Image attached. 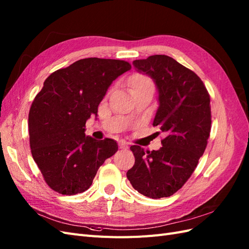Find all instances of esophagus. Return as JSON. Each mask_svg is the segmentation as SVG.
I'll return each instance as SVG.
<instances>
[{
	"mask_svg": "<svg viewBox=\"0 0 249 249\" xmlns=\"http://www.w3.org/2000/svg\"><path fill=\"white\" fill-rule=\"evenodd\" d=\"M119 148L120 149H123V150H126V149H128V144L126 143V142H120L119 143Z\"/></svg>",
	"mask_w": 249,
	"mask_h": 249,
	"instance_id": "1",
	"label": "esophagus"
}]
</instances>
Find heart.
Listing matches in <instances>:
<instances>
[{
    "label": "heart",
    "mask_w": 249,
    "mask_h": 249,
    "mask_svg": "<svg viewBox=\"0 0 249 249\" xmlns=\"http://www.w3.org/2000/svg\"><path fill=\"white\" fill-rule=\"evenodd\" d=\"M129 84L134 93L146 89H154L152 80L144 74H134L131 76L129 79Z\"/></svg>",
    "instance_id": "obj_1"
}]
</instances>
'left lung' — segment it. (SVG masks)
Here are the masks:
<instances>
[{"label": "left lung", "instance_id": "obj_1", "mask_svg": "<svg viewBox=\"0 0 249 249\" xmlns=\"http://www.w3.org/2000/svg\"><path fill=\"white\" fill-rule=\"evenodd\" d=\"M133 66L156 84L160 106L153 126L166 137L159 150L131 146L136 161L126 175L144 196L169 197L187 182L207 148L212 124L210 95L193 71L170 56L152 55L134 60Z\"/></svg>", "mask_w": 249, "mask_h": 249}]
</instances>
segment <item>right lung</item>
Returning <instances> with one entry per match:
<instances>
[{
	"label": "right lung",
	"mask_w": 249,
	"mask_h": 249,
	"mask_svg": "<svg viewBox=\"0 0 249 249\" xmlns=\"http://www.w3.org/2000/svg\"><path fill=\"white\" fill-rule=\"evenodd\" d=\"M129 62L97 57L55 71L34 98L28 119L30 148L48 186L62 195L87 191L98 169L118 151L111 139L85 136V123Z\"/></svg>",
	"instance_id": "right-lung-1"
}]
</instances>
